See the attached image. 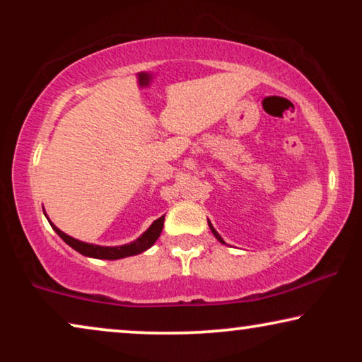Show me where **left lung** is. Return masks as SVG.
I'll use <instances>...</instances> for the list:
<instances>
[{
	"instance_id": "1",
	"label": "left lung",
	"mask_w": 362,
	"mask_h": 362,
	"mask_svg": "<svg viewBox=\"0 0 362 362\" xmlns=\"http://www.w3.org/2000/svg\"><path fill=\"white\" fill-rule=\"evenodd\" d=\"M209 227H211L212 234H214V235H216V239H217V240H219V242H221V244H226V242H224V240H222V237H221L219 234H217V230L214 229V227H212V224H211V222H209Z\"/></svg>"
}]
</instances>
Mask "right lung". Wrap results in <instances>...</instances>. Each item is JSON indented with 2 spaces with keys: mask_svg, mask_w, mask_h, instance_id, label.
I'll use <instances>...</instances> for the list:
<instances>
[{
  "mask_svg": "<svg viewBox=\"0 0 362 362\" xmlns=\"http://www.w3.org/2000/svg\"><path fill=\"white\" fill-rule=\"evenodd\" d=\"M163 224H165V216H161L160 219H156L153 224L150 226L145 234L141 237H138L135 242L127 245H118V247H102V245H93V244H86V242H81L74 237L64 234L62 230H59L56 226L52 224V229L57 232L59 237L72 247L74 250H77L78 254L86 255V257H93V259H105V260H117V259H123V257H130V255H136L141 254L150 249V247L155 244L160 237L161 230H163Z\"/></svg>",
  "mask_w": 362,
  "mask_h": 362,
  "instance_id": "add662e5",
  "label": "right lung"
}]
</instances>
